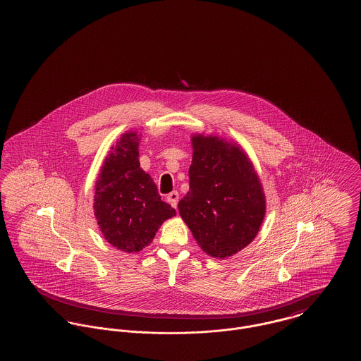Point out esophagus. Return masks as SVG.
I'll list each match as a JSON object with an SVG mask.
<instances>
[{
	"label": "esophagus",
	"mask_w": 361,
	"mask_h": 361,
	"mask_svg": "<svg viewBox=\"0 0 361 361\" xmlns=\"http://www.w3.org/2000/svg\"><path fill=\"white\" fill-rule=\"evenodd\" d=\"M178 197H180V195H178V192L177 190H173L171 192L169 195H168V203L171 204V206L174 207V208H177V204H178Z\"/></svg>",
	"instance_id": "1"
}]
</instances>
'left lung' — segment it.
I'll use <instances>...</instances> for the list:
<instances>
[{
  "instance_id": "left-lung-1",
  "label": "left lung",
  "mask_w": 361,
  "mask_h": 361,
  "mask_svg": "<svg viewBox=\"0 0 361 361\" xmlns=\"http://www.w3.org/2000/svg\"><path fill=\"white\" fill-rule=\"evenodd\" d=\"M189 192L178 211L207 255H235L257 235L265 196L249 158L215 137H192Z\"/></svg>"
}]
</instances>
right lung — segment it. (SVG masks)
Returning <instances> with one entry per match:
<instances>
[{
    "instance_id": "add662e5",
    "label": "right lung",
    "mask_w": 361,
    "mask_h": 361,
    "mask_svg": "<svg viewBox=\"0 0 361 361\" xmlns=\"http://www.w3.org/2000/svg\"><path fill=\"white\" fill-rule=\"evenodd\" d=\"M137 133L124 134L105 158L94 193V215L105 240L123 252L147 246L164 221L176 215L140 169Z\"/></svg>"
}]
</instances>
